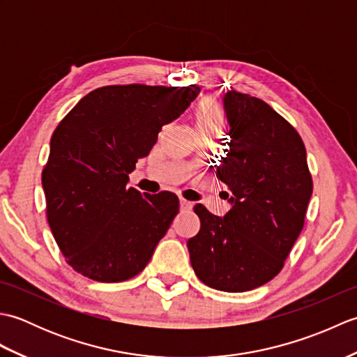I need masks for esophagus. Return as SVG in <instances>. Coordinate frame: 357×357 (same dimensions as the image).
Wrapping results in <instances>:
<instances>
[{"label":"esophagus","mask_w":357,"mask_h":357,"mask_svg":"<svg viewBox=\"0 0 357 357\" xmlns=\"http://www.w3.org/2000/svg\"><path fill=\"white\" fill-rule=\"evenodd\" d=\"M179 207H181V210H190L192 208V202H188V201L181 198L179 199Z\"/></svg>","instance_id":"obj_1"}]
</instances>
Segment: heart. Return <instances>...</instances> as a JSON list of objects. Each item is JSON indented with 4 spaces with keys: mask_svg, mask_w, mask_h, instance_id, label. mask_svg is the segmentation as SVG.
<instances>
[{
    "mask_svg": "<svg viewBox=\"0 0 357 357\" xmlns=\"http://www.w3.org/2000/svg\"><path fill=\"white\" fill-rule=\"evenodd\" d=\"M195 130L198 136L218 138L224 132V118L221 107L213 98L202 100L195 110Z\"/></svg>",
    "mask_w": 357,
    "mask_h": 357,
    "instance_id": "obj_1",
    "label": "heart"
}]
</instances>
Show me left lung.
I'll use <instances>...</instances> for the list:
<instances>
[{
    "label": "left lung",
    "instance_id": "obj_1",
    "mask_svg": "<svg viewBox=\"0 0 357 357\" xmlns=\"http://www.w3.org/2000/svg\"><path fill=\"white\" fill-rule=\"evenodd\" d=\"M222 102L229 138L216 178L231 192V208L219 218L195 206L201 229L187 247L199 280L241 293L267 284L284 267L304 227L313 183L304 142L278 112L236 90Z\"/></svg>",
    "mask_w": 357,
    "mask_h": 357
}]
</instances>
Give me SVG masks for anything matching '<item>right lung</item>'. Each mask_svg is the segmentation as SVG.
I'll return each instance as SVG.
<instances>
[{"label":"right lung","instance_id":"1","mask_svg":"<svg viewBox=\"0 0 357 357\" xmlns=\"http://www.w3.org/2000/svg\"><path fill=\"white\" fill-rule=\"evenodd\" d=\"M199 92L193 84L101 87L58 124L43 188L53 238L75 271L121 282L146 268L179 201L170 192L127 187L128 173Z\"/></svg>","mask_w":357,"mask_h":357}]
</instances>
